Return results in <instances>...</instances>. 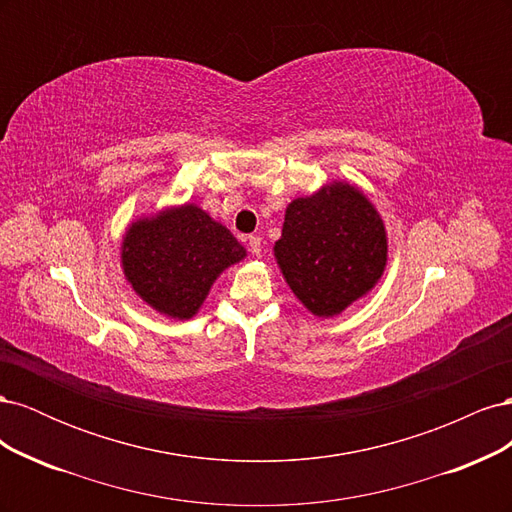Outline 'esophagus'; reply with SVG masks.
Segmentation results:
<instances>
[{
  "label": "esophagus",
  "instance_id": "esophagus-1",
  "mask_svg": "<svg viewBox=\"0 0 512 512\" xmlns=\"http://www.w3.org/2000/svg\"><path fill=\"white\" fill-rule=\"evenodd\" d=\"M245 241H247V247H250V252L254 256H260V252H262V239L256 237V235H250Z\"/></svg>",
  "mask_w": 512,
  "mask_h": 512
}]
</instances>
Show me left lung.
<instances>
[{
	"label": "left lung",
	"instance_id": "obj_1",
	"mask_svg": "<svg viewBox=\"0 0 512 512\" xmlns=\"http://www.w3.org/2000/svg\"><path fill=\"white\" fill-rule=\"evenodd\" d=\"M273 252L297 299L314 316L331 318L382 277L386 232L363 192L331 183L292 200Z\"/></svg>",
	"mask_w": 512,
	"mask_h": 512
}]
</instances>
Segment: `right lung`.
Masks as SVG:
<instances>
[{
    "instance_id": "right-lung-1",
    "label": "right lung",
    "mask_w": 512,
    "mask_h": 512,
    "mask_svg": "<svg viewBox=\"0 0 512 512\" xmlns=\"http://www.w3.org/2000/svg\"><path fill=\"white\" fill-rule=\"evenodd\" d=\"M245 256L232 232L196 205L134 222L121 245L126 280L147 305L188 320L218 275Z\"/></svg>"
}]
</instances>
